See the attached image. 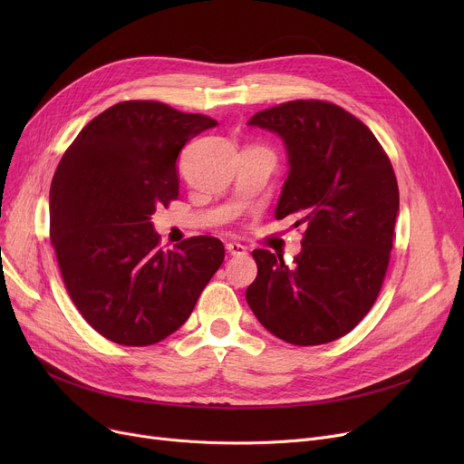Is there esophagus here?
I'll return each mask as SVG.
<instances>
[{
    "label": "esophagus",
    "instance_id": "esophagus-1",
    "mask_svg": "<svg viewBox=\"0 0 464 464\" xmlns=\"http://www.w3.org/2000/svg\"><path fill=\"white\" fill-rule=\"evenodd\" d=\"M226 248H227V252H229L231 256H246V254H248L246 246L238 245V242H229V245H226Z\"/></svg>",
    "mask_w": 464,
    "mask_h": 464
}]
</instances>
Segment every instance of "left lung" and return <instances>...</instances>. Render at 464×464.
Returning <instances> with one entry per match:
<instances>
[{"instance_id":"8db88e82","label":"left lung","mask_w":464,"mask_h":464,"mask_svg":"<svg viewBox=\"0 0 464 464\" xmlns=\"http://www.w3.org/2000/svg\"><path fill=\"white\" fill-rule=\"evenodd\" d=\"M248 124L284 140L289 173L275 216L295 214L306 231L291 265L252 252L257 276L246 301L289 344L333 343L369 314L383 284L399 214L392 161L361 120L327 102H287Z\"/></svg>"}]
</instances>
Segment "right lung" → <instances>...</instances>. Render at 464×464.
<instances>
[{
    "mask_svg": "<svg viewBox=\"0 0 464 464\" xmlns=\"http://www.w3.org/2000/svg\"><path fill=\"white\" fill-rule=\"evenodd\" d=\"M216 120L158 102L95 116L51 184V242L71 301L102 336L150 346L173 334L224 263L219 238L160 248L152 214L179 198L182 146Z\"/></svg>",
    "mask_w": 464,
    "mask_h": 464,
    "instance_id": "obj_1",
    "label": "right lung"
}]
</instances>
